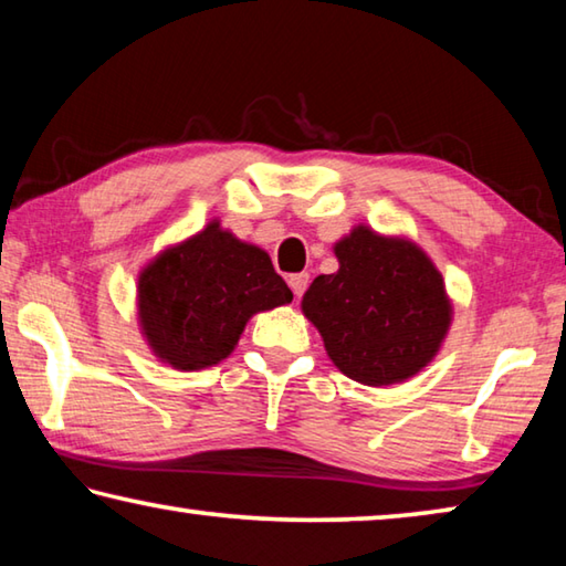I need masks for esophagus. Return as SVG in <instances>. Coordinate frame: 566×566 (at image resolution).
<instances>
[{"instance_id": "34e87169", "label": "esophagus", "mask_w": 566, "mask_h": 566, "mask_svg": "<svg viewBox=\"0 0 566 566\" xmlns=\"http://www.w3.org/2000/svg\"><path fill=\"white\" fill-rule=\"evenodd\" d=\"M286 284H290V290L294 292V296L296 300H300V296L304 294V290H306V284H310V274H292L290 280H286Z\"/></svg>"}]
</instances>
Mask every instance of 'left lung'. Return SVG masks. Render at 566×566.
Here are the masks:
<instances>
[{
    "label": "left lung",
    "instance_id": "8db88e82",
    "mask_svg": "<svg viewBox=\"0 0 566 566\" xmlns=\"http://www.w3.org/2000/svg\"><path fill=\"white\" fill-rule=\"evenodd\" d=\"M339 270L319 274L302 314L322 334L344 377L367 387L401 385L429 367L452 327L454 304L415 239L354 224L334 242Z\"/></svg>",
    "mask_w": 566,
    "mask_h": 566
}]
</instances>
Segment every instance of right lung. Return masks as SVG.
<instances>
[{
  "mask_svg": "<svg viewBox=\"0 0 566 566\" xmlns=\"http://www.w3.org/2000/svg\"><path fill=\"white\" fill-rule=\"evenodd\" d=\"M292 302L262 247L219 219L151 256L137 274V324L149 352L179 371L217 367L247 322Z\"/></svg>",
  "mask_w": 566,
  "mask_h": 566,
  "instance_id": "obj_1",
  "label": "right lung"
}]
</instances>
